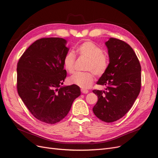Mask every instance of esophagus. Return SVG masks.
Wrapping results in <instances>:
<instances>
[{"mask_svg": "<svg viewBox=\"0 0 158 158\" xmlns=\"http://www.w3.org/2000/svg\"><path fill=\"white\" fill-rule=\"evenodd\" d=\"M81 92H82V94H88L89 92L88 90L84 89H81Z\"/></svg>", "mask_w": 158, "mask_h": 158, "instance_id": "34e87169", "label": "esophagus"}]
</instances>
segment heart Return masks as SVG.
Here are the masks:
<instances>
[{
    "label": "heart",
    "mask_w": 158,
    "mask_h": 158,
    "mask_svg": "<svg viewBox=\"0 0 158 158\" xmlns=\"http://www.w3.org/2000/svg\"><path fill=\"white\" fill-rule=\"evenodd\" d=\"M76 52L79 55L88 59L86 69L92 70L98 76L105 73L108 67V59L103 53V50L94 43L87 41L78 45L76 49ZM75 55L73 52L66 53L63 59L64 69L69 73H73L74 70ZM94 75L92 72L76 73L69 79L70 84L75 85L82 88H89L94 82Z\"/></svg>",
    "instance_id": "heart-1"
}]
</instances>
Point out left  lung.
<instances>
[{
    "label": "left lung",
    "mask_w": 158,
    "mask_h": 158,
    "mask_svg": "<svg viewBox=\"0 0 158 158\" xmlns=\"http://www.w3.org/2000/svg\"><path fill=\"white\" fill-rule=\"evenodd\" d=\"M105 44L109 63L97 84L106 88L93 90L98 98L93 111L100 120L111 123L125 115L139 95L141 66L135 51L125 41L111 37Z\"/></svg>",
    "instance_id": "left-lung-1"
}]
</instances>
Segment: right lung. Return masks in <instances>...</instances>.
Wrapping results in <instances>:
<instances>
[{
	"label": "right lung",
	"mask_w": 158,
	"mask_h": 158,
	"mask_svg": "<svg viewBox=\"0 0 158 158\" xmlns=\"http://www.w3.org/2000/svg\"><path fill=\"white\" fill-rule=\"evenodd\" d=\"M63 38L38 40L28 47L17 65L19 96L38 120L60 121L80 95L77 85H62L66 76L63 59L69 51Z\"/></svg>",
	"instance_id": "obj_1"
}]
</instances>
